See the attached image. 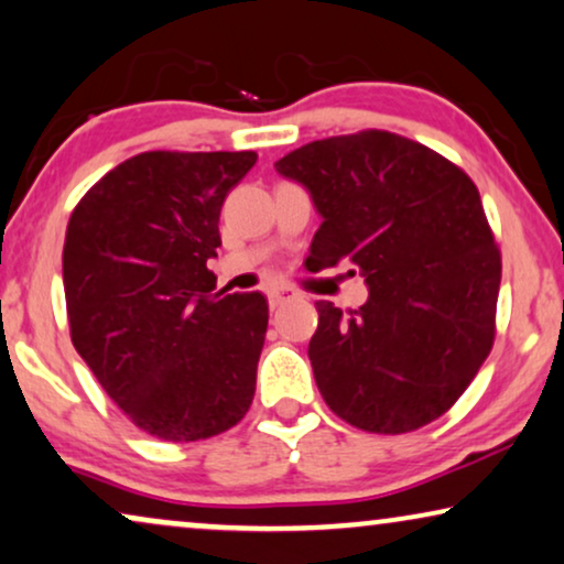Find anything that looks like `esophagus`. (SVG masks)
<instances>
[{"label": "esophagus", "instance_id": "esophagus-1", "mask_svg": "<svg viewBox=\"0 0 564 564\" xmlns=\"http://www.w3.org/2000/svg\"><path fill=\"white\" fill-rule=\"evenodd\" d=\"M267 295H269V305L280 307V305H284V303H290V300H295L297 292L292 290V288H284V284H280V288L269 290Z\"/></svg>", "mask_w": 564, "mask_h": 564}]
</instances>
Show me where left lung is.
<instances>
[{
    "instance_id": "8db88e82",
    "label": "left lung",
    "mask_w": 564,
    "mask_h": 564,
    "mask_svg": "<svg viewBox=\"0 0 564 564\" xmlns=\"http://www.w3.org/2000/svg\"><path fill=\"white\" fill-rule=\"evenodd\" d=\"M274 169L323 215L311 267L344 261L369 288L357 311L315 303L307 357L326 405L369 434L436 421L496 341L500 249L475 182L390 130L323 138Z\"/></svg>"
}]
</instances>
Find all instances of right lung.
<instances>
[{"label": "right lung", "instance_id": "1", "mask_svg": "<svg viewBox=\"0 0 564 564\" xmlns=\"http://www.w3.org/2000/svg\"><path fill=\"white\" fill-rule=\"evenodd\" d=\"M253 151H145L74 207L64 241L68 330L115 405L145 434L187 444L251 408L269 305L215 292L220 207Z\"/></svg>", "mask_w": 564, "mask_h": 564}]
</instances>
